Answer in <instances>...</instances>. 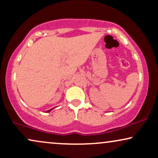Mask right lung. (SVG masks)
Wrapping results in <instances>:
<instances>
[{
    "label": "right lung",
    "instance_id": "right-lung-1",
    "mask_svg": "<svg viewBox=\"0 0 158 158\" xmlns=\"http://www.w3.org/2000/svg\"><path fill=\"white\" fill-rule=\"evenodd\" d=\"M53 108H51V109H50V110H47V113H48V112H50V111H51V110L53 109Z\"/></svg>",
    "mask_w": 158,
    "mask_h": 158
}]
</instances>
